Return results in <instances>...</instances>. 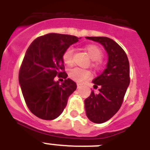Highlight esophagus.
Returning a JSON list of instances; mask_svg holds the SVG:
<instances>
[{
    "label": "esophagus",
    "instance_id": "1",
    "mask_svg": "<svg viewBox=\"0 0 150 150\" xmlns=\"http://www.w3.org/2000/svg\"><path fill=\"white\" fill-rule=\"evenodd\" d=\"M82 87V84H79V83H77V88H79Z\"/></svg>",
    "mask_w": 150,
    "mask_h": 150
}]
</instances>
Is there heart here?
<instances>
[{
    "instance_id": "1",
    "label": "heart",
    "mask_w": 150,
    "mask_h": 150,
    "mask_svg": "<svg viewBox=\"0 0 150 150\" xmlns=\"http://www.w3.org/2000/svg\"><path fill=\"white\" fill-rule=\"evenodd\" d=\"M85 50L87 52L88 55L91 58V60L98 61L101 59L102 51L99 47L93 44H89L85 46ZM73 55H74V49L72 47H68L64 50L62 55V59L64 63L67 66H71L74 63L73 60ZM93 66L97 67L96 64H93ZM69 76L74 81L77 83H83L88 79H89L91 76V71L83 69L80 67H74L69 71Z\"/></svg>"
}]
</instances>
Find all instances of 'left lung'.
<instances>
[{
  "instance_id": "8db88e82",
  "label": "left lung",
  "mask_w": 150,
  "mask_h": 150,
  "mask_svg": "<svg viewBox=\"0 0 150 150\" xmlns=\"http://www.w3.org/2000/svg\"><path fill=\"white\" fill-rule=\"evenodd\" d=\"M104 46L108 55L107 67L93 79L94 88L99 87V93L94 91L85 100L86 113L95 123L109 120L120 110L130 83L129 62L126 53L114 40L106 37H86Z\"/></svg>"
}]
</instances>
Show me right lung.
Returning <instances> with one entry per match:
<instances>
[{
  "mask_svg": "<svg viewBox=\"0 0 150 150\" xmlns=\"http://www.w3.org/2000/svg\"><path fill=\"white\" fill-rule=\"evenodd\" d=\"M76 36L51 33L34 40L28 48L18 74V82L28 109L40 119L59 117L76 84L67 79L62 59L66 49L76 43ZM56 76L65 79L60 84Z\"/></svg>",
  "mask_w": 150,
  "mask_h": 150,
  "instance_id": "right-lung-1",
  "label": "right lung"
}]
</instances>
